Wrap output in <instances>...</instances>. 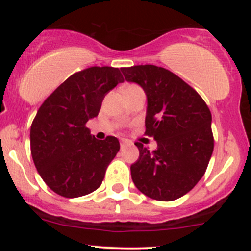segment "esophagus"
I'll return each mask as SVG.
<instances>
[{
    "instance_id": "34e87169",
    "label": "esophagus",
    "mask_w": 251,
    "mask_h": 251,
    "mask_svg": "<svg viewBox=\"0 0 251 251\" xmlns=\"http://www.w3.org/2000/svg\"><path fill=\"white\" fill-rule=\"evenodd\" d=\"M127 145H128L127 140H122V142H120V148H122V149L126 148V146H127Z\"/></svg>"
}]
</instances>
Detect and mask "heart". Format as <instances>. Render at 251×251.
I'll return each instance as SVG.
<instances>
[{
  "instance_id": "obj_1",
  "label": "heart",
  "mask_w": 251,
  "mask_h": 251,
  "mask_svg": "<svg viewBox=\"0 0 251 251\" xmlns=\"http://www.w3.org/2000/svg\"><path fill=\"white\" fill-rule=\"evenodd\" d=\"M133 88H138V86H135V85H128V86H126L124 91H128V89H133Z\"/></svg>"
}]
</instances>
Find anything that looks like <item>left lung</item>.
Wrapping results in <instances>:
<instances>
[{
    "mask_svg": "<svg viewBox=\"0 0 251 251\" xmlns=\"http://www.w3.org/2000/svg\"><path fill=\"white\" fill-rule=\"evenodd\" d=\"M125 80L148 97L145 134L157 142L150 151L134 143L139 158L131 176L140 192L155 201H175L201 180L214 151L211 112L201 97L176 74L153 65L123 67Z\"/></svg>",
    "mask_w": 251,
    "mask_h": 251,
    "instance_id": "left-lung-1",
    "label": "left lung"
}]
</instances>
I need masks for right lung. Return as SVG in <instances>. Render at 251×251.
Listing matches in <instances>:
<instances>
[{
	"instance_id": "right-lung-1",
	"label": "right lung",
	"mask_w": 251,
	"mask_h": 251,
	"mask_svg": "<svg viewBox=\"0 0 251 251\" xmlns=\"http://www.w3.org/2000/svg\"><path fill=\"white\" fill-rule=\"evenodd\" d=\"M119 82H124L119 68H86L40 106L30 127V152L37 172L55 194L76 198L101 185L120 144L112 135L96 139L86 123L99 114L103 98Z\"/></svg>"
}]
</instances>
